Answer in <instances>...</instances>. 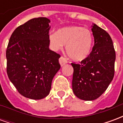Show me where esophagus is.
<instances>
[{"instance_id":"1","label":"esophagus","mask_w":123,"mask_h":123,"mask_svg":"<svg viewBox=\"0 0 123 123\" xmlns=\"http://www.w3.org/2000/svg\"><path fill=\"white\" fill-rule=\"evenodd\" d=\"M59 63H60V64H61V67H63L64 65H65V64H67V61L66 60V59L65 58H64L63 56H61L60 59H59Z\"/></svg>"}]
</instances>
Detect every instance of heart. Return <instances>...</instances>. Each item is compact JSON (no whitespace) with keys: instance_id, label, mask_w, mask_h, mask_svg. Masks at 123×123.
Here are the masks:
<instances>
[{"instance_id":"obj_1","label":"heart","mask_w":123,"mask_h":123,"mask_svg":"<svg viewBox=\"0 0 123 123\" xmlns=\"http://www.w3.org/2000/svg\"><path fill=\"white\" fill-rule=\"evenodd\" d=\"M52 49L59 51L66 45V52L70 59L82 61L90 53L93 39L90 31L80 26H69L52 33L49 36Z\"/></svg>"}]
</instances>
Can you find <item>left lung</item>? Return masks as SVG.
Returning a JSON list of instances; mask_svg holds the SVG:
<instances>
[{
  "instance_id": "8db88e82",
  "label": "left lung",
  "mask_w": 123,
  "mask_h": 123,
  "mask_svg": "<svg viewBox=\"0 0 123 123\" xmlns=\"http://www.w3.org/2000/svg\"><path fill=\"white\" fill-rule=\"evenodd\" d=\"M94 46L80 64L71 63L74 68L72 90L80 99L92 101L103 94L113 80L116 58L113 41L106 31L93 24Z\"/></svg>"
}]
</instances>
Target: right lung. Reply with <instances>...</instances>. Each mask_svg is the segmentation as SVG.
I'll return each mask as SVG.
<instances>
[{"label":"right lung","instance_id":"1","mask_svg":"<svg viewBox=\"0 0 123 123\" xmlns=\"http://www.w3.org/2000/svg\"><path fill=\"white\" fill-rule=\"evenodd\" d=\"M50 20L37 18L18 27L7 47V74L25 98L41 99L50 92L55 75L61 68L60 55L49 48Z\"/></svg>","mask_w":123,"mask_h":123}]
</instances>
